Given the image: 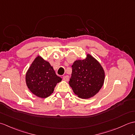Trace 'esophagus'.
<instances>
[{"label":"esophagus","mask_w":135,"mask_h":135,"mask_svg":"<svg viewBox=\"0 0 135 135\" xmlns=\"http://www.w3.org/2000/svg\"><path fill=\"white\" fill-rule=\"evenodd\" d=\"M63 79H64L65 81H68V80H69V76H68V75L63 76Z\"/></svg>","instance_id":"obj_1"}]
</instances>
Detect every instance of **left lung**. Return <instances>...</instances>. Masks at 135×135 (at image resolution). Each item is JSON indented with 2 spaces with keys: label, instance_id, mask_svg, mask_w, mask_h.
<instances>
[{
  "label": "left lung",
  "instance_id": "1",
  "mask_svg": "<svg viewBox=\"0 0 135 135\" xmlns=\"http://www.w3.org/2000/svg\"><path fill=\"white\" fill-rule=\"evenodd\" d=\"M72 68L69 84L78 97L86 99L99 92L105 75L102 65L94 57L87 54L86 59L74 62Z\"/></svg>",
  "mask_w": 135,
  "mask_h": 135
}]
</instances>
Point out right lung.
Returning a JSON list of instances; mask_svg holds the SVG:
<instances>
[{
    "label": "right lung",
    "mask_w": 135,
    "mask_h": 135,
    "mask_svg": "<svg viewBox=\"0 0 135 135\" xmlns=\"http://www.w3.org/2000/svg\"><path fill=\"white\" fill-rule=\"evenodd\" d=\"M25 79L31 92L41 98L49 96L56 84L62 79L56 75L50 63L40 56L37 57L31 65Z\"/></svg>",
    "instance_id": "add662e5"
}]
</instances>
